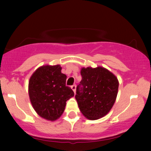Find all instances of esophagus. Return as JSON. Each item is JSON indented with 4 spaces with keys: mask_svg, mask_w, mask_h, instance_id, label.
<instances>
[{
    "mask_svg": "<svg viewBox=\"0 0 151 151\" xmlns=\"http://www.w3.org/2000/svg\"><path fill=\"white\" fill-rule=\"evenodd\" d=\"M71 87L72 88V90H73L74 91V93H76V84H73V85H72Z\"/></svg>",
    "mask_w": 151,
    "mask_h": 151,
    "instance_id": "obj_1",
    "label": "esophagus"
}]
</instances>
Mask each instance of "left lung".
Returning a JSON list of instances; mask_svg holds the SVG:
<instances>
[{
    "instance_id": "1",
    "label": "left lung",
    "mask_w": 151,
    "mask_h": 151,
    "mask_svg": "<svg viewBox=\"0 0 151 151\" xmlns=\"http://www.w3.org/2000/svg\"><path fill=\"white\" fill-rule=\"evenodd\" d=\"M81 76L76 95L80 111L91 120L104 117L116 100L119 86L117 78L100 67L82 68Z\"/></svg>"
}]
</instances>
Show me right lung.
Returning <instances> with one entry per match:
<instances>
[{
    "mask_svg": "<svg viewBox=\"0 0 151 151\" xmlns=\"http://www.w3.org/2000/svg\"><path fill=\"white\" fill-rule=\"evenodd\" d=\"M60 65L43 66L34 72L29 82V95L36 113L43 118L55 120L65 111L66 102L74 96L66 86L67 76Z\"/></svg>",
    "mask_w": 151,
    "mask_h": 151,
    "instance_id": "right-lung-1",
    "label": "right lung"
}]
</instances>
